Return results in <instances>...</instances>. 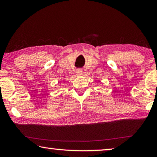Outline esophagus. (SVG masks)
<instances>
[{
	"mask_svg": "<svg viewBox=\"0 0 157 157\" xmlns=\"http://www.w3.org/2000/svg\"><path fill=\"white\" fill-rule=\"evenodd\" d=\"M82 73H83V71L82 70V69H77L76 70V74L78 75H82Z\"/></svg>",
	"mask_w": 157,
	"mask_h": 157,
	"instance_id": "esophagus-1",
	"label": "esophagus"
}]
</instances>
